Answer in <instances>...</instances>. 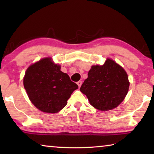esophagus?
Here are the masks:
<instances>
[{"label": "esophagus", "mask_w": 154, "mask_h": 154, "mask_svg": "<svg viewBox=\"0 0 154 154\" xmlns=\"http://www.w3.org/2000/svg\"><path fill=\"white\" fill-rule=\"evenodd\" d=\"M77 84L78 85L79 88H80L81 85H82V81H79V82H77Z\"/></svg>", "instance_id": "34e87169"}]
</instances>
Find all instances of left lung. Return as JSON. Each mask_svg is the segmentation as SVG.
<instances>
[{
  "mask_svg": "<svg viewBox=\"0 0 154 154\" xmlns=\"http://www.w3.org/2000/svg\"><path fill=\"white\" fill-rule=\"evenodd\" d=\"M80 91L87 96L90 105L100 111L111 110L126 97L130 83L120 65L107 58L103 65L91 67Z\"/></svg>",
  "mask_w": 154,
  "mask_h": 154,
  "instance_id": "left-lung-1",
  "label": "left lung"
}]
</instances>
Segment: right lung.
Returning <instances> with one entry per match:
<instances>
[{
  "label": "right lung",
  "mask_w": 154,
  "mask_h": 154,
  "mask_svg": "<svg viewBox=\"0 0 154 154\" xmlns=\"http://www.w3.org/2000/svg\"><path fill=\"white\" fill-rule=\"evenodd\" d=\"M51 58H45L30 65L25 72L23 82L28 98L36 108L45 113H58L78 88Z\"/></svg>",
  "instance_id": "1"
}]
</instances>
